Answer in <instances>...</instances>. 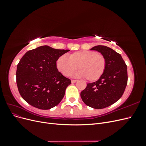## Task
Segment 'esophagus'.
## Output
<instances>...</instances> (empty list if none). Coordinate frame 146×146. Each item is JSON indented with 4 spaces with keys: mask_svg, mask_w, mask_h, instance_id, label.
Wrapping results in <instances>:
<instances>
[{
    "mask_svg": "<svg viewBox=\"0 0 146 146\" xmlns=\"http://www.w3.org/2000/svg\"><path fill=\"white\" fill-rule=\"evenodd\" d=\"M77 80H71V83H75L76 82H77Z\"/></svg>",
    "mask_w": 146,
    "mask_h": 146,
    "instance_id": "1",
    "label": "esophagus"
}]
</instances>
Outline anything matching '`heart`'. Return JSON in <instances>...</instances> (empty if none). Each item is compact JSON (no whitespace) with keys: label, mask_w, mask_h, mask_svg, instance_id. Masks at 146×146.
Here are the masks:
<instances>
[{"label":"heart","mask_w":146,"mask_h":146,"mask_svg":"<svg viewBox=\"0 0 146 146\" xmlns=\"http://www.w3.org/2000/svg\"><path fill=\"white\" fill-rule=\"evenodd\" d=\"M107 65L105 56L93 50H80L63 55L56 61V68L63 76H69L77 69L76 76L85 77L87 80H98L102 76Z\"/></svg>","instance_id":"1"}]
</instances>
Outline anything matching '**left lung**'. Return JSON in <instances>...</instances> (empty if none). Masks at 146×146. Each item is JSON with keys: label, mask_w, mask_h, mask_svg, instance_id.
I'll use <instances>...</instances> for the list:
<instances>
[{"label": "left lung", "mask_w": 146, "mask_h": 146, "mask_svg": "<svg viewBox=\"0 0 146 146\" xmlns=\"http://www.w3.org/2000/svg\"><path fill=\"white\" fill-rule=\"evenodd\" d=\"M90 49L103 54L107 65L102 77L88 83L80 96L86 105L102 109L115 103L123 94L128 79L127 65L120 54L107 46H96Z\"/></svg>", "instance_id": "1"}]
</instances>
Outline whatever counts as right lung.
<instances>
[{
	"instance_id": "obj_1",
	"label": "right lung",
	"mask_w": 146,
	"mask_h": 146,
	"mask_svg": "<svg viewBox=\"0 0 146 146\" xmlns=\"http://www.w3.org/2000/svg\"><path fill=\"white\" fill-rule=\"evenodd\" d=\"M69 51L42 46L26 52L21 59L17 66V86L30 105L48 110L63 99L71 82L58 72L56 61Z\"/></svg>"
}]
</instances>
